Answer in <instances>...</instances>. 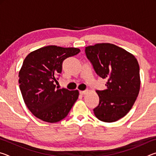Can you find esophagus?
<instances>
[{
	"label": "esophagus",
	"instance_id": "1",
	"mask_svg": "<svg viewBox=\"0 0 156 156\" xmlns=\"http://www.w3.org/2000/svg\"><path fill=\"white\" fill-rule=\"evenodd\" d=\"M87 93V91H80V94L82 95H85Z\"/></svg>",
	"mask_w": 156,
	"mask_h": 156
}]
</instances>
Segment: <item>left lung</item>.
<instances>
[{
	"instance_id": "1",
	"label": "left lung",
	"mask_w": 156,
	"mask_h": 156,
	"mask_svg": "<svg viewBox=\"0 0 156 156\" xmlns=\"http://www.w3.org/2000/svg\"><path fill=\"white\" fill-rule=\"evenodd\" d=\"M87 58L100 77L107 79L105 90H96L99 104L94 109L98 119L113 122L127 114L140 87L138 60L131 53L110 43L85 47Z\"/></svg>"
}]
</instances>
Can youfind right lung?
<instances>
[{
    "mask_svg": "<svg viewBox=\"0 0 156 156\" xmlns=\"http://www.w3.org/2000/svg\"><path fill=\"white\" fill-rule=\"evenodd\" d=\"M80 51L75 47L49 45L31 52L25 58L18 83L25 105L36 118L54 123L67 115L79 92L58 89L54 82L62 72L63 61Z\"/></svg>",
    "mask_w": 156,
    "mask_h": 156,
    "instance_id": "1",
    "label": "right lung"
}]
</instances>
